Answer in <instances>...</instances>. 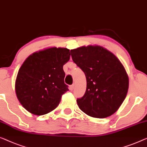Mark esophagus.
I'll use <instances>...</instances> for the list:
<instances>
[{
	"mask_svg": "<svg viewBox=\"0 0 147 147\" xmlns=\"http://www.w3.org/2000/svg\"><path fill=\"white\" fill-rule=\"evenodd\" d=\"M74 87H75V86H74V84L71 85V86H69V90L70 91H73L74 89Z\"/></svg>",
	"mask_w": 147,
	"mask_h": 147,
	"instance_id": "34e87169",
	"label": "esophagus"
}]
</instances>
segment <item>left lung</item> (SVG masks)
Segmentation results:
<instances>
[{
    "instance_id": "obj_1",
    "label": "left lung",
    "mask_w": 147,
    "mask_h": 147,
    "mask_svg": "<svg viewBox=\"0 0 147 147\" xmlns=\"http://www.w3.org/2000/svg\"><path fill=\"white\" fill-rule=\"evenodd\" d=\"M72 60L84 72L87 88L77 99L80 109L89 116L105 118L117 111L126 97L129 78L119 59L99 46L71 50Z\"/></svg>"
}]
</instances>
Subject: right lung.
Returning <instances> with one entry per match:
<instances>
[{
	"label": "right lung",
	"mask_w": 147,
	"mask_h": 147,
	"mask_svg": "<svg viewBox=\"0 0 147 147\" xmlns=\"http://www.w3.org/2000/svg\"><path fill=\"white\" fill-rule=\"evenodd\" d=\"M69 56L68 49L54 47L34 53L24 61L17 75L15 90L28 111L42 115L58 107L61 95L69 91L63 65Z\"/></svg>",
	"instance_id": "1"
}]
</instances>
